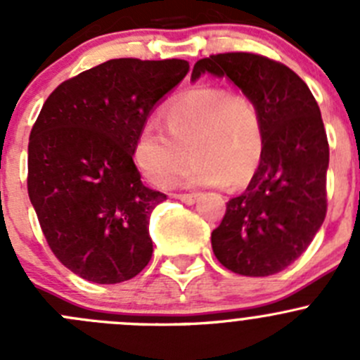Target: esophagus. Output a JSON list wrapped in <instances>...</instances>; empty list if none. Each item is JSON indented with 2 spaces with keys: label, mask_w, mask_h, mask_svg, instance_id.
<instances>
[{
  "label": "esophagus",
  "mask_w": 360,
  "mask_h": 360,
  "mask_svg": "<svg viewBox=\"0 0 360 360\" xmlns=\"http://www.w3.org/2000/svg\"><path fill=\"white\" fill-rule=\"evenodd\" d=\"M172 198H176V200H181L184 203H188V205H191V203H195V200L198 198L197 193H174Z\"/></svg>",
  "instance_id": "34e87169"
}]
</instances>
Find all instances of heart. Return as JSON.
Masks as SVG:
<instances>
[{
	"instance_id": "1",
	"label": "heart",
	"mask_w": 360,
	"mask_h": 360,
	"mask_svg": "<svg viewBox=\"0 0 360 360\" xmlns=\"http://www.w3.org/2000/svg\"><path fill=\"white\" fill-rule=\"evenodd\" d=\"M163 125L137 132L132 158L150 183L167 186L184 170L188 186H244L264 153L263 112L249 94L191 86L162 110Z\"/></svg>"
}]
</instances>
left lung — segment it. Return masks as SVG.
Listing matches in <instances>:
<instances>
[{"instance_id": "1", "label": "left lung", "mask_w": 360, "mask_h": 360, "mask_svg": "<svg viewBox=\"0 0 360 360\" xmlns=\"http://www.w3.org/2000/svg\"><path fill=\"white\" fill-rule=\"evenodd\" d=\"M230 78L263 112L264 153L240 197L212 231L217 261L233 274L268 277L307 250L328 212L329 144L307 83L285 64L249 52L216 53L195 64Z\"/></svg>"}]
</instances>
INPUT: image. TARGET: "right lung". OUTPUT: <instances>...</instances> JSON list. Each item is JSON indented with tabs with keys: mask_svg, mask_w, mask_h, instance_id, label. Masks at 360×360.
Instances as JSON below:
<instances>
[{
	"mask_svg": "<svg viewBox=\"0 0 360 360\" xmlns=\"http://www.w3.org/2000/svg\"><path fill=\"white\" fill-rule=\"evenodd\" d=\"M188 71L181 59L106 60L60 83L32 125L29 198L49 248L85 281L118 284L150 263V214L167 195L144 186L132 146Z\"/></svg>",
	"mask_w": 360,
	"mask_h": 360,
	"instance_id": "1",
	"label": "right lung"
}]
</instances>
